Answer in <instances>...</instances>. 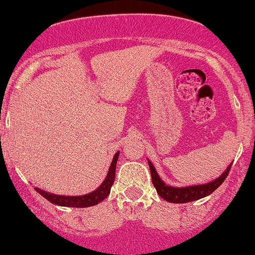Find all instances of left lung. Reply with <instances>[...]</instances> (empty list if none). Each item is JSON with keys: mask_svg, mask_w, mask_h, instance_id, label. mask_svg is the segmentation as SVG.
<instances>
[{"mask_svg": "<svg viewBox=\"0 0 255 255\" xmlns=\"http://www.w3.org/2000/svg\"><path fill=\"white\" fill-rule=\"evenodd\" d=\"M148 166L149 170H151L152 175V183L155 187L156 193L161 196L163 200L170 203H188L191 201H197L200 198H203L208 195L214 193L221 184L224 182L226 176L229 175L230 169H231L232 163H230L228 168L221 176L217 179L211 181V182L205 183V184H197V186H188V187H172L166 184L163 181L160 179L158 173L153 166V163L148 160Z\"/></svg>", "mask_w": 255, "mask_h": 255, "instance_id": "left-lung-1", "label": "left lung"}]
</instances>
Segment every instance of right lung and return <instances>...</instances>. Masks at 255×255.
Here are the masks:
<instances>
[{
  "label": "right lung",
  "mask_w": 255,
  "mask_h": 255,
  "mask_svg": "<svg viewBox=\"0 0 255 255\" xmlns=\"http://www.w3.org/2000/svg\"><path fill=\"white\" fill-rule=\"evenodd\" d=\"M118 155L120 152H117L114 155L113 161H111L109 172L106 180L103 181V183L97 188L96 190L92 191L90 194L82 195V196H61V195H55L50 194L47 191H44L39 189V188H34L37 190V193H39L41 196L46 198L47 201H50L51 203L61 205V207H72V208H88L93 207V205L99 204L100 202H102L104 198L108 197V195L110 194V189L113 187L114 181H115V174H116V165Z\"/></svg>",
  "instance_id": "1"
}]
</instances>
